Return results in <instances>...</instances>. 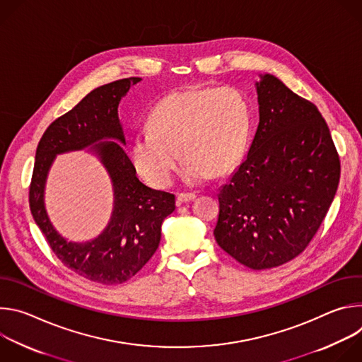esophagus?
I'll use <instances>...</instances> for the list:
<instances>
[{
    "instance_id": "1",
    "label": "esophagus",
    "mask_w": 362,
    "mask_h": 362,
    "mask_svg": "<svg viewBox=\"0 0 362 362\" xmlns=\"http://www.w3.org/2000/svg\"><path fill=\"white\" fill-rule=\"evenodd\" d=\"M196 199V194L193 193H179L177 194V203H186V202H192Z\"/></svg>"
}]
</instances>
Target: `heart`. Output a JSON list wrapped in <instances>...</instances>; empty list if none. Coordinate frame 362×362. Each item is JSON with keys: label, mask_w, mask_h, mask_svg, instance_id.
Listing matches in <instances>:
<instances>
[{"label": "heart", "mask_w": 362, "mask_h": 362, "mask_svg": "<svg viewBox=\"0 0 362 362\" xmlns=\"http://www.w3.org/2000/svg\"><path fill=\"white\" fill-rule=\"evenodd\" d=\"M250 129V107L240 90L229 86L182 90L154 106L148 129L132 137L129 156L140 177L160 189L170 185L182 154V180L199 186L240 162Z\"/></svg>", "instance_id": "1"}]
</instances>
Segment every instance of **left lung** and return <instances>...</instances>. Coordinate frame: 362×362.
I'll return each instance as SVG.
<instances>
[{
	"label": "left lung",
	"instance_id": "1",
	"mask_svg": "<svg viewBox=\"0 0 362 362\" xmlns=\"http://www.w3.org/2000/svg\"><path fill=\"white\" fill-rule=\"evenodd\" d=\"M256 81L259 124L245 160L218 193V245L261 271L298 256L335 197L341 165L315 105L278 77Z\"/></svg>",
	"mask_w": 362,
	"mask_h": 362
}]
</instances>
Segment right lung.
Masks as SVG:
<instances>
[{
	"label": "right lung",
	"mask_w": 362,
	"mask_h": 362,
	"mask_svg": "<svg viewBox=\"0 0 362 362\" xmlns=\"http://www.w3.org/2000/svg\"><path fill=\"white\" fill-rule=\"evenodd\" d=\"M140 77L117 80L90 91L69 113L51 123L35 151L30 185L33 218L59 259L77 275L103 285L123 284L156 252L162 223L175 209V194L143 185L123 146L119 103ZM115 141L113 142L112 140ZM90 148L108 170L114 185V212L97 238L69 243L50 223L43 203L46 175L57 153Z\"/></svg>",
	"instance_id": "add662e5"
}]
</instances>
